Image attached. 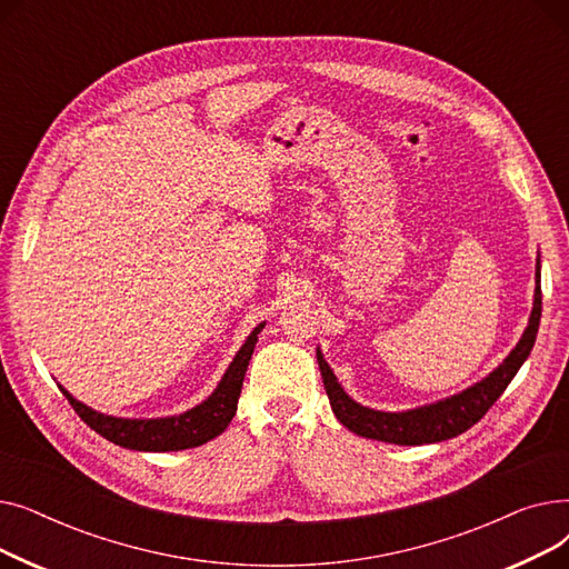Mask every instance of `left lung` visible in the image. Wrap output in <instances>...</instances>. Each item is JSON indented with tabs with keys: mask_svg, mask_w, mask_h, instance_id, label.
<instances>
[{
	"mask_svg": "<svg viewBox=\"0 0 569 569\" xmlns=\"http://www.w3.org/2000/svg\"><path fill=\"white\" fill-rule=\"evenodd\" d=\"M542 316V290H540V258L535 264V295H532V311L528 318V327L523 330L519 343L510 350V355L482 380L466 387V390L438 399L433 403H425L408 410H376L369 406L357 403L335 376L332 367L325 362V355L316 348L320 376L325 382V392L330 397V406L337 415V420L350 429L352 433L382 440L392 445H425L440 442L455 438L468 431L487 415V410L498 401L505 392V387L512 382L521 365L528 360V355L535 346L537 330H540Z\"/></svg>",
	"mask_w": 569,
	"mask_h": 569,
	"instance_id": "8db88e82",
	"label": "left lung"
}]
</instances>
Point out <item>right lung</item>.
Instances as JSON below:
<instances>
[{
  "label": "right lung",
  "mask_w": 569,
  "mask_h": 569,
  "mask_svg": "<svg viewBox=\"0 0 569 569\" xmlns=\"http://www.w3.org/2000/svg\"><path fill=\"white\" fill-rule=\"evenodd\" d=\"M264 322L253 327V332L247 337L232 357L226 373L221 376L214 392L209 395L198 406L168 417H114L99 412L94 408L78 401L67 387L59 385V390L69 399L73 410L80 415V420L94 429L106 440L127 447L136 452H179L189 447L204 445L212 438L221 436L237 412V401L242 395V382L249 369V360L258 343V335L262 332Z\"/></svg>",
  "instance_id": "right-lung-1"
}]
</instances>
